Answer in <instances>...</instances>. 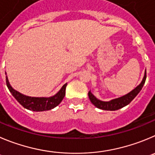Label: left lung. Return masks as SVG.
Returning a JSON list of instances; mask_svg holds the SVG:
<instances>
[{
  "instance_id": "left-lung-1",
  "label": "left lung",
  "mask_w": 155,
  "mask_h": 155,
  "mask_svg": "<svg viewBox=\"0 0 155 155\" xmlns=\"http://www.w3.org/2000/svg\"><path fill=\"white\" fill-rule=\"evenodd\" d=\"M146 71L145 74H144V78H143L142 82H141V84L138 86H137L134 90H132L131 92H130L129 93L127 94V95H124L121 98H118V99H113V100H111L109 102H102V101L99 100L96 98L94 96L93 94L91 92V90L89 92V97L90 99L91 102L95 105V107L102 109V110H108V111H115L118 110L119 108H123L125 105H128L133 99L135 98L137 95L139 93L140 91L142 89L143 86L144 85V82L146 80Z\"/></svg>"
}]
</instances>
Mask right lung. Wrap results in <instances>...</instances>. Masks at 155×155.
Masks as SVG:
<instances>
[{
	"instance_id": "right-lung-1",
	"label": "right lung",
	"mask_w": 155,
	"mask_h": 155,
	"mask_svg": "<svg viewBox=\"0 0 155 155\" xmlns=\"http://www.w3.org/2000/svg\"><path fill=\"white\" fill-rule=\"evenodd\" d=\"M6 83H7L8 89L12 93L13 96L17 99V102L27 109L34 111V112L50 110L52 108L57 106L64 98L65 93H66V87L67 86V83L63 85L62 89L52 97L38 98L27 96L14 90L10 85L7 76H6Z\"/></svg>"
}]
</instances>
